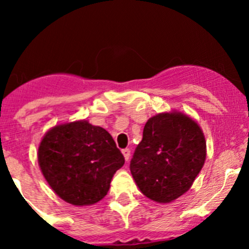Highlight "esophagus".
<instances>
[{
    "instance_id": "esophagus-1",
    "label": "esophagus",
    "mask_w": 249,
    "mask_h": 249,
    "mask_svg": "<svg viewBox=\"0 0 249 249\" xmlns=\"http://www.w3.org/2000/svg\"><path fill=\"white\" fill-rule=\"evenodd\" d=\"M122 153H123V155H124V158H125V160H129V158H130V149H123L122 150Z\"/></svg>"
}]
</instances>
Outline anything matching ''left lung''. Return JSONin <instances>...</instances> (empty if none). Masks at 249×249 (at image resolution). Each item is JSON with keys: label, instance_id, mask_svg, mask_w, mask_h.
I'll use <instances>...</instances> for the list:
<instances>
[{"label": "left lung", "instance_id": "1", "mask_svg": "<svg viewBox=\"0 0 249 249\" xmlns=\"http://www.w3.org/2000/svg\"><path fill=\"white\" fill-rule=\"evenodd\" d=\"M206 152L205 135L193 118L178 110L158 113L145 123L130 170L144 196L169 203L190 189Z\"/></svg>", "mask_w": 249, "mask_h": 249}]
</instances>
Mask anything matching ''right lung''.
<instances>
[{
	"mask_svg": "<svg viewBox=\"0 0 249 249\" xmlns=\"http://www.w3.org/2000/svg\"><path fill=\"white\" fill-rule=\"evenodd\" d=\"M37 158L53 192L73 206H90L104 199L113 176L125 162L108 131L85 119L48 130Z\"/></svg>",
	"mask_w": 249,
	"mask_h": 249,
	"instance_id": "obj_1",
	"label": "right lung"
}]
</instances>
